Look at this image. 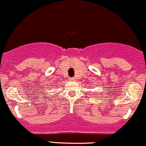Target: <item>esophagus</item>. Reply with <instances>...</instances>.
I'll list each match as a JSON object with an SVG mask.
<instances>
[{"mask_svg": "<svg viewBox=\"0 0 146 146\" xmlns=\"http://www.w3.org/2000/svg\"><path fill=\"white\" fill-rule=\"evenodd\" d=\"M69 80H70V81H74L75 80V78H69Z\"/></svg>", "mask_w": 146, "mask_h": 146, "instance_id": "obj_1", "label": "esophagus"}]
</instances>
